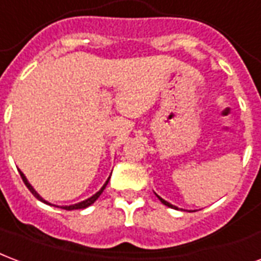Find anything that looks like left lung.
<instances>
[{
    "instance_id": "left-lung-1",
    "label": "left lung",
    "mask_w": 261,
    "mask_h": 261,
    "mask_svg": "<svg viewBox=\"0 0 261 261\" xmlns=\"http://www.w3.org/2000/svg\"><path fill=\"white\" fill-rule=\"evenodd\" d=\"M156 196H158V198H159V200H160V202H162V203H163V204H166V206H169V207H171V209H175V210H178V207H177V206H174V204L169 203V202H167V200L162 199V198H160L159 195H156Z\"/></svg>"
}]
</instances>
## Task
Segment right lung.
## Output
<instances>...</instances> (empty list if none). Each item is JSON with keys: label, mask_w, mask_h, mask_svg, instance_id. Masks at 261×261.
<instances>
[{"label": "right lung", "mask_w": 261, "mask_h": 261, "mask_svg": "<svg viewBox=\"0 0 261 261\" xmlns=\"http://www.w3.org/2000/svg\"><path fill=\"white\" fill-rule=\"evenodd\" d=\"M19 173H20V177H22L23 182H24V184H26V187H28V188H29V191H30V192H32V194L34 195V196H36V198H37L38 200H41V202H44V203H47V204H51V203H49V202H47V200L44 199V198H42V196H40V194H38L37 191L34 190V188H33L32 184H30V182H29V181H28V178H26V175L23 174V173H22V171H20V170H19ZM109 178H111V177H109ZM109 178L106 179V182H105V184H103V185H102V188H101V190L98 191V192H96V194L92 195V196H90V198H88V199L82 200V202H79V203L69 204V206H57V204H52V206H57V207H61V209H65V210L86 209V207H88V206H91V204L94 203V202H95V200L98 199V198H99V195H101L102 192H103V190H105V187H106V185H108V182H109Z\"/></svg>", "instance_id": "1"}]
</instances>
